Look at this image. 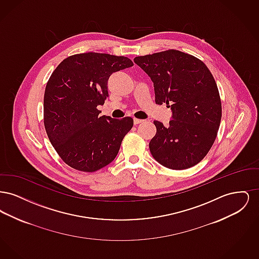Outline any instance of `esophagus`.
Instances as JSON below:
<instances>
[{"label":"esophagus","mask_w":259,"mask_h":259,"mask_svg":"<svg viewBox=\"0 0 259 259\" xmlns=\"http://www.w3.org/2000/svg\"><path fill=\"white\" fill-rule=\"evenodd\" d=\"M142 122H144V120L143 119H138V118H134V124L137 125V124L142 123Z\"/></svg>","instance_id":"esophagus-1"}]
</instances>
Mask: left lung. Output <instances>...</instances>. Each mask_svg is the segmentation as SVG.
I'll return each mask as SVG.
<instances>
[{
	"mask_svg": "<svg viewBox=\"0 0 259 259\" xmlns=\"http://www.w3.org/2000/svg\"><path fill=\"white\" fill-rule=\"evenodd\" d=\"M153 82L155 103L170 105L172 119L165 127L154 120L149 142L153 158L166 168L185 170L209 152L222 119V101L215 80L196 57L169 50L134 58Z\"/></svg>",
	"mask_w": 259,
	"mask_h": 259,
	"instance_id": "1",
	"label": "left lung"
}]
</instances>
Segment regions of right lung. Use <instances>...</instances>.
<instances>
[{
    "label": "right lung",
    "mask_w": 259,
    "mask_h": 259,
    "mask_svg": "<svg viewBox=\"0 0 259 259\" xmlns=\"http://www.w3.org/2000/svg\"><path fill=\"white\" fill-rule=\"evenodd\" d=\"M129 58L87 52L69 56L47 83L44 123L50 143L67 165L95 172L115 158L133 119L100 116L112 73L132 67Z\"/></svg>",
    "instance_id": "add662e5"
}]
</instances>
